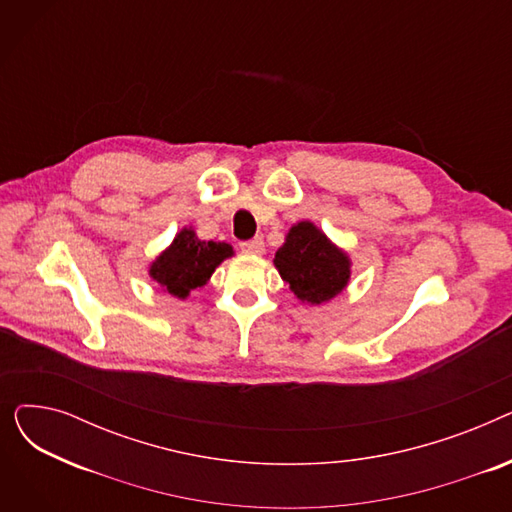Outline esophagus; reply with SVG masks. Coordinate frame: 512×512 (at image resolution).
Wrapping results in <instances>:
<instances>
[{
	"label": "esophagus",
	"instance_id": "obj_1",
	"mask_svg": "<svg viewBox=\"0 0 512 512\" xmlns=\"http://www.w3.org/2000/svg\"><path fill=\"white\" fill-rule=\"evenodd\" d=\"M240 251L247 253V255H263L265 242H263L261 236H255V238H251V240L240 242Z\"/></svg>",
	"mask_w": 512,
	"mask_h": 512
}]
</instances>
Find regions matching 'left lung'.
I'll return each instance as SVG.
<instances>
[{
  "label": "left lung",
  "instance_id": "1",
  "mask_svg": "<svg viewBox=\"0 0 512 512\" xmlns=\"http://www.w3.org/2000/svg\"><path fill=\"white\" fill-rule=\"evenodd\" d=\"M274 265L294 297L309 305L328 303L351 280V259L311 222L288 230Z\"/></svg>",
  "mask_w": 512,
  "mask_h": 512
}]
</instances>
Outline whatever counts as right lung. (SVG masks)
<instances>
[{
  "label": "right lung",
  "mask_w": 512,
  "mask_h": 512,
  "mask_svg": "<svg viewBox=\"0 0 512 512\" xmlns=\"http://www.w3.org/2000/svg\"><path fill=\"white\" fill-rule=\"evenodd\" d=\"M226 257H232V247L226 242L199 240L195 230L182 228L172 245L149 267V276L178 299H186L191 290L207 284Z\"/></svg>",
  "instance_id": "1"
}]
</instances>
